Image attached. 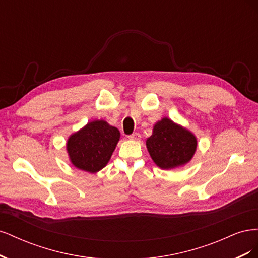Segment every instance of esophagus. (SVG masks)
Returning a JSON list of instances; mask_svg holds the SVG:
<instances>
[{
	"instance_id": "obj_1",
	"label": "esophagus",
	"mask_w": 258,
	"mask_h": 258,
	"mask_svg": "<svg viewBox=\"0 0 258 258\" xmlns=\"http://www.w3.org/2000/svg\"><path fill=\"white\" fill-rule=\"evenodd\" d=\"M128 138H129V140H134V141H138V140H140V138H141V136H140L138 132H135V134H132Z\"/></svg>"
}]
</instances>
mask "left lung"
<instances>
[{"mask_svg": "<svg viewBox=\"0 0 258 258\" xmlns=\"http://www.w3.org/2000/svg\"><path fill=\"white\" fill-rule=\"evenodd\" d=\"M146 147L156 165L169 170L191 160L197 150V139L189 130L163 117L155 123L153 135L146 140Z\"/></svg>", "mask_w": 258, "mask_h": 258, "instance_id": "8db88e82", "label": "left lung"}]
</instances>
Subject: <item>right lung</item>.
I'll list each match as a JSON object with an SVG mask.
<instances>
[{"instance_id":"1","label":"right lung","mask_w":258,"mask_h":258,"mask_svg":"<svg viewBox=\"0 0 258 258\" xmlns=\"http://www.w3.org/2000/svg\"><path fill=\"white\" fill-rule=\"evenodd\" d=\"M119 138V130L105 120L90 121L68 139L70 160L77 169L96 173L107 165Z\"/></svg>"}]
</instances>
